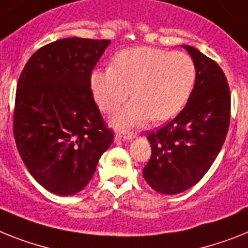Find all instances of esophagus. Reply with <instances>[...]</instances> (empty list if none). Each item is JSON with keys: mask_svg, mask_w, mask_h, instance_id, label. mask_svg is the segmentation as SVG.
I'll return each mask as SVG.
<instances>
[{"mask_svg": "<svg viewBox=\"0 0 248 248\" xmlns=\"http://www.w3.org/2000/svg\"><path fill=\"white\" fill-rule=\"evenodd\" d=\"M132 137H134V135L132 134H121V132H117V135H116V139L117 140H122V141H130L132 140Z\"/></svg>", "mask_w": 248, "mask_h": 248, "instance_id": "1", "label": "esophagus"}]
</instances>
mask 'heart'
I'll return each mask as SVG.
<instances>
[{
    "instance_id": "b5f03b06",
    "label": "heart",
    "mask_w": 248,
    "mask_h": 248,
    "mask_svg": "<svg viewBox=\"0 0 248 248\" xmlns=\"http://www.w3.org/2000/svg\"><path fill=\"white\" fill-rule=\"evenodd\" d=\"M195 76L188 54L141 46L118 53L112 66L93 70L91 87L105 112H113L132 93L135 98L113 117V124L124 128L141 126L151 118L174 117L188 102Z\"/></svg>"
}]
</instances>
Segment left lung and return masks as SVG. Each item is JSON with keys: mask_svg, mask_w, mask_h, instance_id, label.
Returning a JSON list of instances; mask_svg holds the SVG:
<instances>
[{"mask_svg": "<svg viewBox=\"0 0 248 248\" xmlns=\"http://www.w3.org/2000/svg\"><path fill=\"white\" fill-rule=\"evenodd\" d=\"M195 65V84L180 113L147 135L151 157L143 178L154 190L178 194L204 176L226 140L231 92L223 70L198 49L183 45Z\"/></svg>", "mask_w": 248, "mask_h": 248, "instance_id": "obj_1", "label": "left lung"}]
</instances>
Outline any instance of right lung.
<instances>
[{
    "label": "right lung",
    "instance_id": "right-lung-1",
    "mask_svg": "<svg viewBox=\"0 0 248 248\" xmlns=\"http://www.w3.org/2000/svg\"><path fill=\"white\" fill-rule=\"evenodd\" d=\"M111 40L68 37L35 51L18 78L14 137L25 166L58 195L82 190L114 134L102 118L91 76Z\"/></svg>",
    "mask_w": 248,
    "mask_h": 248
}]
</instances>
